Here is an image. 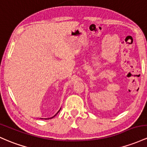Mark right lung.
<instances>
[{"label": "right lung", "mask_w": 147, "mask_h": 147, "mask_svg": "<svg viewBox=\"0 0 147 147\" xmlns=\"http://www.w3.org/2000/svg\"><path fill=\"white\" fill-rule=\"evenodd\" d=\"M61 108H60V109H59V111H58V112H57V113H56V114H55V115H54V117H51V118H48V119H52V118H54V117H55V116H56V114H58V113H59V112H60V110H61Z\"/></svg>", "instance_id": "right-lung-1"}]
</instances>
